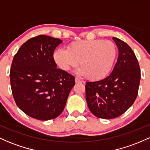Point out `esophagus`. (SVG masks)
<instances>
[{"label": "esophagus", "instance_id": "obj_1", "mask_svg": "<svg viewBox=\"0 0 150 150\" xmlns=\"http://www.w3.org/2000/svg\"><path fill=\"white\" fill-rule=\"evenodd\" d=\"M75 83H82L81 80H80V79L78 78H75Z\"/></svg>", "mask_w": 150, "mask_h": 150}]
</instances>
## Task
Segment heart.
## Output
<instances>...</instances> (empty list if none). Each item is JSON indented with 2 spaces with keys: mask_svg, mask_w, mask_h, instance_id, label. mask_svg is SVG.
Wrapping results in <instances>:
<instances>
[{
  "mask_svg": "<svg viewBox=\"0 0 150 150\" xmlns=\"http://www.w3.org/2000/svg\"><path fill=\"white\" fill-rule=\"evenodd\" d=\"M117 57L116 46L112 42L103 40H83L72 42L67 49H57L53 60L57 67L68 71L78 65L80 75L92 80L103 79L112 69Z\"/></svg>",
  "mask_w": 150,
  "mask_h": 150,
  "instance_id": "obj_1",
  "label": "heart"
}]
</instances>
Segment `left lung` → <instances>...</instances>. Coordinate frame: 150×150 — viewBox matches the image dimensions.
Wrapping results in <instances>:
<instances>
[{"label": "left lung", "instance_id": "1", "mask_svg": "<svg viewBox=\"0 0 150 150\" xmlns=\"http://www.w3.org/2000/svg\"><path fill=\"white\" fill-rule=\"evenodd\" d=\"M119 51L111 74L107 78L85 85L87 103L95 116L112 119L122 115L135 101L140 81L137 59L126 42L113 37Z\"/></svg>", "mask_w": 150, "mask_h": 150}]
</instances>
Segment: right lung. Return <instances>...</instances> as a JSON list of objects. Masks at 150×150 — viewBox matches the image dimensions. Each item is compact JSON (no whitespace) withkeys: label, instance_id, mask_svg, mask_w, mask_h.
<instances>
[{"label":"right lung","instance_id":"right-lung-1","mask_svg":"<svg viewBox=\"0 0 150 150\" xmlns=\"http://www.w3.org/2000/svg\"><path fill=\"white\" fill-rule=\"evenodd\" d=\"M62 42L47 35L29 39L16 54L10 72L16 105L40 120L56 118L63 111L75 77L57 68L53 52Z\"/></svg>","mask_w":150,"mask_h":150}]
</instances>
